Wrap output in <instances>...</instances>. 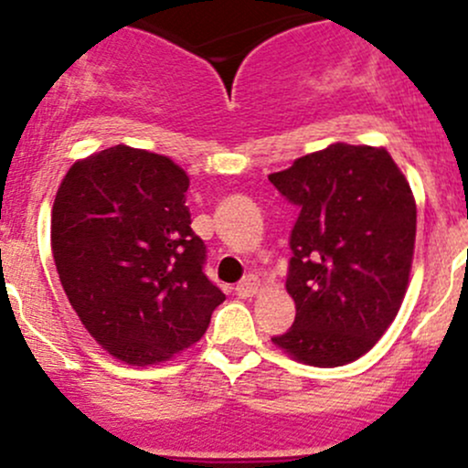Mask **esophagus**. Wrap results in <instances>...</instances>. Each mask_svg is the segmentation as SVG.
Here are the masks:
<instances>
[{
	"mask_svg": "<svg viewBox=\"0 0 468 468\" xmlns=\"http://www.w3.org/2000/svg\"><path fill=\"white\" fill-rule=\"evenodd\" d=\"M258 289H260L258 277L249 275V277H244L238 286H235V292H238L239 297H253L255 292H258Z\"/></svg>",
	"mask_w": 468,
	"mask_h": 468,
	"instance_id": "34e87169",
	"label": "esophagus"
}]
</instances>
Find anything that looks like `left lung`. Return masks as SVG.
Listing matches in <instances>:
<instances>
[{
	"label": "left lung",
	"instance_id": "1",
	"mask_svg": "<svg viewBox=\"0 0 468 468\" xmlns=\"http://www.w3.org/2000/svg\"><path fill=\"white\" fill-rule=\"evenodd\" d=\"M300 208L286 291L295 322L273 344L311 367L371 351L402 306L415 249V199L384 148L331 144L269 176Z\"/></svg>",
	"mask_w": 468,
	"mask_h": 468
}]
</instances>
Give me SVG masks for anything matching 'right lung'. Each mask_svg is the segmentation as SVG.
<instances>
[{
    "mask_svg": "<svg viewBox=\"0 0 468 468\" xmlns=\"http://www.w3.org/2000/svg\"><path fill=\"white\" fill-rule=\"evenodd\" d=\"M188 176L124 144L75 162L61 182L50 244L66 297L112 357L157 364L207 333L226 295L204 273Z\"/></svg>",
    "mask_w": 468,
    "mask_h": 468,
    "instance_id": "right-lung-1",
    "label": "right lung"
}]
</instances>
